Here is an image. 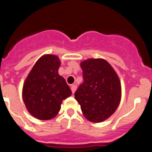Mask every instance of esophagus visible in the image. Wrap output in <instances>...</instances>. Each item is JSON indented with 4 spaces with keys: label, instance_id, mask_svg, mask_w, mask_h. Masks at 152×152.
<instances>
[{
    "label": "esophagus",
    "instance_id": "1",
    "mask_svg": "<svg viewBox=\"0 0 152 152\" xmlns=\"http://www.w3.org/2000/svg\"><path fill=\"white\" fill-rule=\"evenodd\" d=\"M71 89H72V91L73 94H75V92L76 91V90H77V86L76 85H72V87H71Z\"/></svg>",
    "mask_w": 152,
    "mask_h": 152
}]
</instances>
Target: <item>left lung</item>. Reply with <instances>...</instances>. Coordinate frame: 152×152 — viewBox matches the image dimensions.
Returning a JSON list of instances; mask_svg holds the SVG:
<instances>
[{
  "mask_svg": "<svg viewBox=\"0 0 152 152\" xmlns=\"http://www.w3.org/2000/svg\"><path fill=\"white\" fill-rule=\"evenodd\" d=\"M80 65L84 82L75 92V98L88 121L101 123L119 107L121 83L111 64L103 58H89Z\"/></svg>",
  "mask_w": 152,
  "mask_h": 152,
  "instance_id": "obj_1",
  "label": "left lung"
}]
</instances>
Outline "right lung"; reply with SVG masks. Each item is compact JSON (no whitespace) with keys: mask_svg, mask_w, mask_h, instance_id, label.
<instances>
[{"mask_svg":"<svg viewBox=\"0 0 152 152\" xmlns=\"http://www.w3.org/2000/svg\"><path fill=\"white\" fill-rule=\"evenodd\" d=\"M59 58L40 57L23 83V100L28 112L36 119L49 120L57 116L63 100L72 95L64 78L58 75Z\"/></svg>","mask_w":152,"mask_h":152,"instance_id":"1","label":"right lung"}]
</instances>
